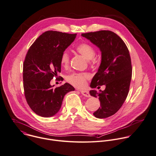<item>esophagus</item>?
<instances>
[{"mask_svg": "<svg viewBox=\"0 0 156 156\" xmlns=\"http://www.w3.org/2000/svg\"><path fill=\"white\" fill-rule=\"evenodd\" d=\"M80 92H81V94H82L83 95H84V97H89L90 96V94H89V92H88L87 90H81Z\"/></svg>", "mask_w": 156, "mask_h": 156, "instance_id": "esophagus-1", "label": "esophagus"}]
</instances>
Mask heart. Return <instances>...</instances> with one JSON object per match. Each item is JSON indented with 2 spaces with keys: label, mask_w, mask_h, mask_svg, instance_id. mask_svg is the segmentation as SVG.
<instances>
[{
  "label": "heart",
  "mask_w": 156,
  "mask_h": 156,
  "mask_svg": "<svg viewBox=\"0 0 156 156\" xmlns=\"http://www.w3.org/2000/svg\"><path fill=\"white\" fill-rule=\"evenodd\" d=\"M76 50L81 55L84 56L87 61L92 59L95 56V51L94 48L87 43H81L76 47ZM61 65L66 67L69 66L70 62V56L68 51H65L61 55ZM89 78L87 73H74L67 76V80L70 84L75 87L82 88L86 86V81Z\"/></svg>",
  "instance_id": "heart-1"
}]
</instances>
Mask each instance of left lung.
<instances>
[{"instance_id": "left-lung-1", "label": "left lung", "mask_w": 156, "mask_h": 156, "mask_svg": "<svg viewBox=\"0 0 156 156\" xmlns=\"http://www.w3.org/2000/svg\"><path fill=\"white\" fill-rule=\"evenodd\" d=\"M99 48L101 62L90 87L105 85L104 90H90L91 96L98 97L100 107L93 115L97 118H106L115 114L125 101L132 78V64L129 49L124 41L110 30L82 34Z\"/></svg>"}]
</instances>
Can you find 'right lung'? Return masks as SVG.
I'll return each instance as SVG.
<instances>
[{"mask_svg": "<svg viewBox=\"0 0 156 156\" xmlns=\"http://www.w3.org/2000/svg\"><path fill=\"white\" fill-rule=\"evenodd\" d=\"M76 37V34L47 31L28 50L23 64L24 94L30 108L40 116H55L61 108L65 95L75 90L69 83L55 88L50 81L61 72V55Z\"/></svg>", "mask_w": 156, "mask_h": 156, "instance_id": "1", "label": "right lung"}]
</instances>
